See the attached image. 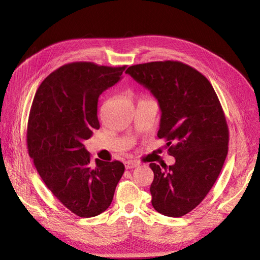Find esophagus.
I'll use <instances>...</instances> for the list:
<instances>
[{"mask_svg":"<svg viewBox=\"0 0 260 260\" xmlns=\"http://www.w3.org/2000/svg\"><path fill=\"white\" fill-rule=\"evenodd\" d=\"M124 166L127 169H132V168H136L137 166H139V164L135 160H128L124 162Z\"/></svg>","mask_w":260,"mask_h":260,"instance_id":"esophagus-1","label":"esophagus"}]
</instances>
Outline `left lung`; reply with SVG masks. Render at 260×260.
Segmentation results:
<instances>
[{
    "instance_id": "obj_1",
    "label": "left lung",
    "mask_w": 260,
    "mask_h": 260,
    "mask_svg": "<svg viewBox=\"0 0 260 260\" xmlns=\"http://www.w3.org/2000/svg\"><path fill=\"white\" fill-rule=\"evenodd\" d=\"M125 73L158 101L157 137L176 158L164 169L149 164L152 205L161 215L182 217L205 199L224 164L229 129L221 104L207 78L181 61L145 62Z\"/></svg>"
}]
</instances>
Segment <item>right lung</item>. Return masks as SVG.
<instances>
[{
    "label": "right lung",
    "mask_w": 260,
    "mask_h": 260,
    "mask_svg": "<svg viewBox=\"0 0 260 260\" xmlns=\"http://www.w3.org/2000/svg\"><path fill=\"white\" fill-rule=\"evenodd\" d=\"M127 66L76 61L59 67L39 86L31 105L28 153L49 190L82 218L98 216L112 204L123 175L121 161L95 159L83 142L100 128L98 101L121 79Z\"/></svg>",
    "instance_id": "add662e5"
}]
</instances>
